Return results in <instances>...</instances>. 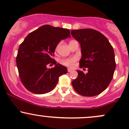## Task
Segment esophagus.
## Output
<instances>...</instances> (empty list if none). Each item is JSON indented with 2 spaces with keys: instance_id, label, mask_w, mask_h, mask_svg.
Listing matches in <instances>:
<instances>
[{
  "instance_id": "esophagus-1",
  "label": "esophagus",
  "mask_w": 129,
  "mask_h": 129,
  "mask_svg": "<svg viewBox=\"0 0 129 129\" xmlns=\"http://www.w3.org/2000/svg\"><path fill=\"white\" fill-rule=\"evenodd\" d=\"M72 71H73V70H72L71 69H70V68L68 69V73H70V72H71Z\"/></svg>"
}]
</instances>
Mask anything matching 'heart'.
Wrapping results in <instances>:
<instances>
[{"mask_svg":"<svg viewBox=\"0 0 129 129\" xmlns=\"http://www.w3.org/2000/svg\"><path fill=\"white\" fill-rule=\"evenodd\" d=\"M58 48V47H57ZM77 60L76 58H68V59H63L61 60V63L64 66H68V67H73L74 66V63Z\"/></svg>","mask_w":129,"mask_h":129,"instance_id":"1","label":"heart"}]
</instances>
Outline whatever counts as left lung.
Wrapping results in <instances>:
<instances>
[{
  "label": "left lung",
  "instance_id": "obj_1",
  "mask_svg": "<svg viewBox=\"0 0 129 129\" xmlns=\"http://www.w3.org/2000/svg\"><path fill=\"white\" fill-rule=\"evenodd\" d=\"M71 34L81 45L80 67L88 68L87 74L77 71L78 76L72 81L73 87L82 96L99 95L108 87L114 75L116 61L113 47L103 34L92 29L72 30Z\"/></svg>",
  "mask_w": 129,
  "mask_h": 129
}]
</instances>
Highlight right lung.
I'll return each mask as SVG.
<instances>
[{
  "mask_svg": "<svg viewBox=\"0 0 129 129\" xmlns=\"http://www.w3.org/2000/svg\"><path fill=\"white\" fill-rule=\"evenodd\" d=\"M71 37L68 29L45 24L29 33L20 44L16 65L22 84L36 94L50 92L55 88L59 76L68 73L67 68L56 64L55 48L61 40ZM48 64L55 65L48 69Z\"/></svg>",
  "mask_w": 129,
  "mask_h": 129,
  "instance_id": "1",
  "label": "right lung"
}]
</instances>
